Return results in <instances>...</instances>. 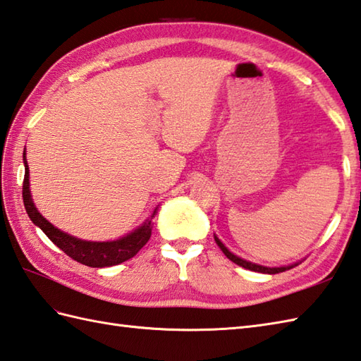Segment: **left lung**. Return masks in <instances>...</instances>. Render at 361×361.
<instances>
[{"instance_id": "8db88e82", "label": "left lung", "mask_w": 361, "mask_h": 361, "mask_svg": "<svg viewBox=\"0 0 361 361\" xmlns=\"http://www.w3.org/2000/svg\"><path fill=\"white\" fill-rule=\"evenodd\" d=\"M215 243H216V245H219V247L223 250V254L228 257L231 262H233L235 264L245 267V269H249V271H255V272H262V274H279V272H284L286 269H290V267H294V266H288V267H264V266H259V264H254V263L246 262V259H243V258H240L237 255H233L232 252H229V250L226 249V246L216 237H215Z\"/></svg>"}]
</instances>
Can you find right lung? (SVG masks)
I'll return each mask as SVG.
<instances>
[{"label":"right lung","mask_w":361,"mask_h":361,"mask_svg":"<svg viewBox=\"0 0 361 361\" xmlns=\"http://www.w3.org/2000/svg\"><path fill=\"white\" fill-rule=\"evenodd\" d=\"M24 169H26V172H24L23 181V201L29 219L33 221V224H37L38 228L46 233L49 240L52 241L55 246L60 247L64 254L69 255L75 262L90 267L115 266L126 262V259L135 257L138 254V250L149 241L150 233H152V219L146 220V223L142 224L141 228L129 233L128 237H123L116 241L92 243L67 235V233L61 232L60 229L54 228V226L37 211V207L33 206L29 190V166L26 161V157H24Z\"/></svg>","instance_id":"obj_1"}]
</instances>
